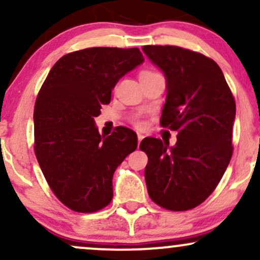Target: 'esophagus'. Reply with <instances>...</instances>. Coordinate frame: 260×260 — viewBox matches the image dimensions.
Here are the masks:
<instances>
[{
	"label": "esophagus",
	"mask_w": 260,
	"mask_h": 260,
	"mask_svg": "<svg viewBox=\"0 0 260 260\" xmlns=\"http://www.w3.org/2000/svg\"><path fill=\"white\" fill-rule=\"evenodd\" d=\"M144 139V136H143V134H140V133H138V147H139V144H140V142H142V140Z\"/></svg>",
	"instance_id": "esophagus-1"
}]
</instances>
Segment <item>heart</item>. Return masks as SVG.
Wrapping results in <instances>:
<instances>
[{
  "label": "heart",
  "mask_w": 260,
  "mask_h": 260,
  "mask_svg": "<svg viewBox=\"0 0 260 260\" xmlns=\"http://www.w3.org/2000/svg\"><path fill=\"white\" fill-rule=\"evenodd\" d=\"M145 73H154V72H149V71H145V72H142L140 74H145ZM134 124H136V126L138 128H144L145 127V122L139 117H137L136 120H134Z\"/></svg>",
  "instance_id": "b5f03b06"
}]
</instances>
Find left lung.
<instances>
[{
    "label": "left lung",
    "mask_w": 260,
    "mask_h": 260,
    "mask_svg": "<svg viewBox=\"0 0 260 260\" xmlns=\"http://www.w3.org/2000/svg\"><path fill=\"white\" fill-rule=\"evenodd\" d=\"M142 50L166 79L161 126L178 132L174 147L154 137L140 143L149 197L169 210L193 209L214 192L231 160L235 99L207 56L178 46Z\"/></svg>",
    "instance_id": "left-lung-1"
}]
</instances>
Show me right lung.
<instances>
[{"label": "right lung", "instance_id": "add662e5", "mask_svg": "<svg viewBox=\"0 0 260 260\" xmlns=\"http://www.w3.org/2000/svg\"><path fill=\"white\" fill-rule=\"evenodd\" d=\"M144 62L139 49L91 47L53 64L34 107L35 155L55 196L78 213L110 204L116 169L137 149L136 132L101 136L95 117L124 74Z\"/></svg>", "mask_w": 260, "mask_h": 260}]
</instances>
